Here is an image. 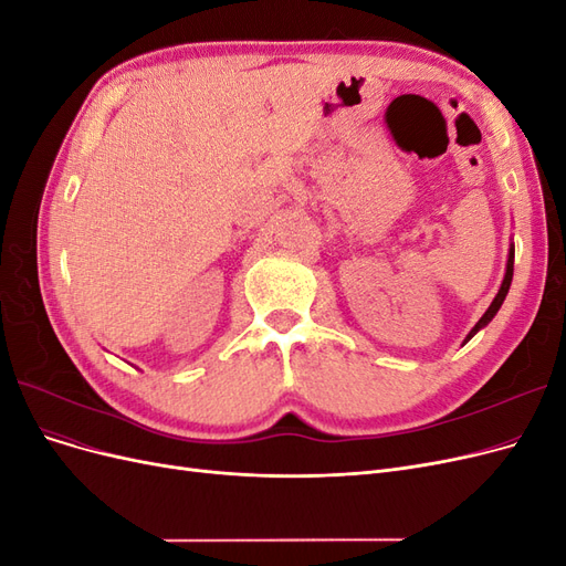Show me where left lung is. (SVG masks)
Wrapping results in <instances>:
<instances>
[{"mask_svg": "<svg viewBox=\"0 0 566 566\" xmlns=\"http://www.w3.org/2000/svg\"><path fill=\"white\" fill-rule=\"evenodd\" d=\"M512 266H515V248H510V254H507V269H505V279H503V285H501V290H499V295L493 297V302H491V306L486 310V314L479 318V323L474 325V328L470 331V335H468V339L479 331V328H484V325L499 314V310H501V304H503V300H505V295H507V290H510V283H512ZM465 339V342H468Z\"/></svg>", "mask_w": 566, "mask_h": 566, "instance_id": "8db88e82", "label": "left lung"}]
</instances>
